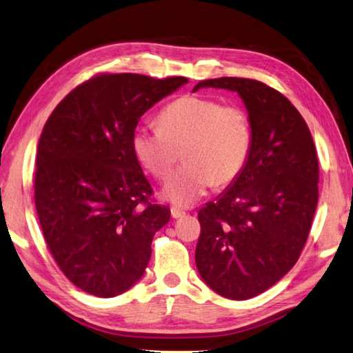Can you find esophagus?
Here are the masks:
<instances>
[{
  "label": "esophagus",
  "instance_id": "esophagus-1",
  "mask_svg": "<svg viewBox=\"0 0 353 353\" xmlns=\"http://www.w3.org/2000/svg\"><path fill=\"white\" fill-rule=\"evenodd\" d=\"M171 216H172V219H179V217H183L185 216V211L179 210L176 207H172L171 208Z\"/></svg>",
  "mask_w": 353,
  "mask_h": 353
}]
</instances>
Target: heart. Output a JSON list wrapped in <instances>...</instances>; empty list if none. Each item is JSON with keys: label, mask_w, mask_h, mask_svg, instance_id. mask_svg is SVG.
<instances>
[{"label": "heart", "mask_w": 353, "mask_h": 353, "mask_svg": "<svg viewBox=\"0 0 353 353\" xmlns=\"http://www.w3.org/2000/svg\"><path fill=\"white\" fill-rule=\"evenodd\" d=\"M159 128L139 126L132 151L140 165L163 181L182 157L185 163L163 188V197L177 207H191L213 185L238 179L253 143L252 120L238 103L183 95L159 112Z\"/></svg>", "instance_id": "heart-1"}]
</instances>
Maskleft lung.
I'll list each match as a JSON object with an SVG mask.
<instances>
[{
  "label": "left lung",
  "instance_id": "1",
  "mask_svg": "<svg viewBox=\"0 0 353 353\" xmlns=\"http://www.w3.org/2000/svg\"><path fill=\"white\" fill-rule=\"evenodd\" d=\"M239 94L253 143L242 174L199 211V274L221 296L250 299L296 264L318 203V156L303 115L262 81L221 77L199 81Z\"/></svg>",
  "mask_w": 353,
  "mask_h": 353
}]
</instances>
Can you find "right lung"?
<instances>
[{
	"mask_svg": "<svg viewBox=\"0 0 353 353\" xmlns=\"http://www.w3.org/2000/svg\"><path fill=\"white\" fill-rule=\"evenodd\" d=\"M185 83L95 75L72 89L43 128L37 214L57 265L83 292L112 298L143 276L152 238L171 211L151 199L131 140L140 117Z\"/></svg>",
	"mask_w": 353,
	"mask_h": 353,
	"instance_id": "right-lung-1",
	"label": "right lung"
}]
</instances>
